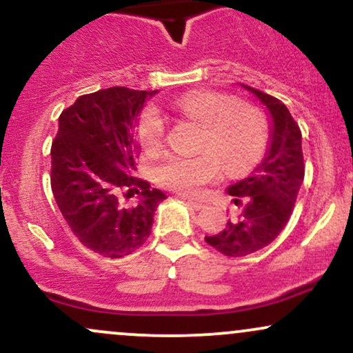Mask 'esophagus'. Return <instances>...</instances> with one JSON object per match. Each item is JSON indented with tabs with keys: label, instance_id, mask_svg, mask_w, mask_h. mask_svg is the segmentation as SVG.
<instances>
[{
	"label": "esophagus",
	"instance_id": "34e87169",
	"mask_svg": "<svg viewBox=\"0 0 353 353\" xmlns=\"http://www.w3.org/2000/svg\"><path fill=\"white\" fill-rule=\"evenodd\" d=\"M184 201H188L189 204L192 205V208L196 209V210H199V209H204V205H205L204 202H202V201H197V199H190V197H184Z\"/></svg>",
	"mask_w": 353,
	"mask_h": 353
}]
</instances>
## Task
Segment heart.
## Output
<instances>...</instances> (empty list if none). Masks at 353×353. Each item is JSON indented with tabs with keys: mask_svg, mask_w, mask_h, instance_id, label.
Listing matches in <instances>:
<instances>
[{
	"mask_svg": "<svg viewBox=\"0 0 353 353\" xmlns=\"http://www.w3.org/2000/svg\"><path fill=\"white\" fill-rule=\"evenodd\" d=\"M168 108L201 124L197 149L192 156L172 154L156 169L164 188L181 194H197L221 174L244 172L254 168L269 144V121L255 104L239 103L234 96L214 91H189L177 96ZM136 134L148 154L163 148L165 123L154 108L141 112Z\"/></svg>",
	"mask_w": 353,
	"mask_h": 353,
	"instance_id": "heart-1",
	"label": "heart"
}]
</instances>
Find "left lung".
<instances>
[{
  "mask_svg": "<svg viewBox=\"0 0 353 353\" xmlns=\"http://www.w3.org/2000/svg\"><path fill=\"white\" fill-rule=\"evenodd\" d=\"M264 104L270 117V134L264 159L245 179L229 185L236 212L219 234L205 242L229 257H244L264 249L282 232L292 216L305 174L302 132L285 104L242 84Z\"/></svg>",
  "mask_w": 353,
  "mask_h": 353,
  "instance_id": "8db88e82",
  "label": "left lung"
}]
</instances>
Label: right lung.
Returning a JSON list of instances; mask_svg holds the SVG:
<instances>
[{"label": "right lung", "mask_w": 353, "mask_h": 353, "mask_svg": "<svg viewBox=\"0 0 353 353\" xmlns=\"http://www.w3.org/2000/svg\"><path fill=\"white\" fill-rule=\"evenodd\" d=\"M157 91L109 88L79 96L59 116L51 145V189L81 244L104 257L134 252L151 236L165 194L132 176L134 129Z\"/></svg>", "instance_id": "add662e5"}]
</instances>
